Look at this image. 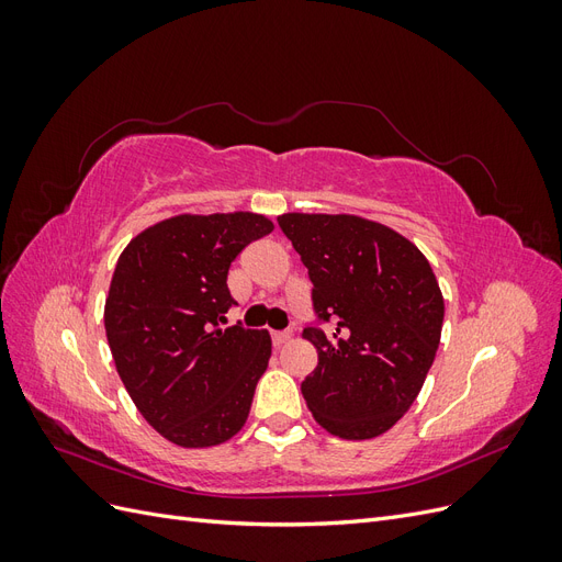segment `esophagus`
<instances>
[{"instance_id":"34e87169","label":"esophagus","mask_w":562,"mask_h":562,"mask_svg":"<svg viewBox=\"0 0 562 562\" xmlns=\"http://www.w3.org/2000/svg\"><path fill=\"white\" fill-rule=\"evenodd\" d=\"M291 339H293V335L291 333H271V342H274V347L277 349H281L283 345H288V342H291Z\"/></svg>"}]
</instances>
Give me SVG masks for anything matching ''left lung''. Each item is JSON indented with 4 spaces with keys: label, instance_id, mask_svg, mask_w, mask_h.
<instances>
[{
    "label": "left lung",
    "instance_id": "8db88e82",
    "mask_svg": "<svg viewBox=\"0 0 562 562\" xmlns=\"http://www.w3.org/2000/svg\"><path fill=\"white\" fill-rule=\"evenodd\" d=\"M279 227L310 269L304 328L318 366L302 382L314 419L345 440L382 436L411 411L436 359L446 302L429 260L403 234L351 213H283Z\"/></svg>",
    "mask_w": 562,
    "mask_h": 562
}]
</instances>
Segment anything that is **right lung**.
Instances as JSON below:
<instances>
[{"mask_svg": "<svg viewBox=\"0 0 562 562\" xmlns=\"http://www.w3.org/2000/svg\"><path fill=\"white\" fill-rule=\"evenodd\" d=\"M267 215L180 213L122 250L105 297V333L119 378L157 434L180 448H213L244 429L271 337L220 328L234 304L227 271Z\"/></svg>", "mask_w": 562, "mask_h": 562, "instance_id": "obj_1", "label": "right lung"}]
</instances>
